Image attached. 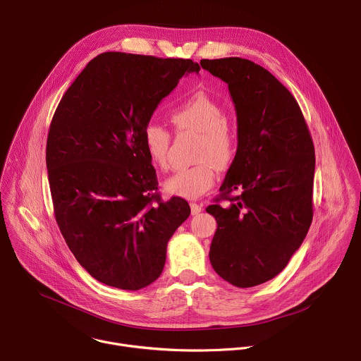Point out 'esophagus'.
I'll return each instance as SVG.
<instances>
[{"instance_id": "esophagus-1", "label": "esophagus", "mask_w": 361, "mask_h": 361, "mask_svg": "<svg viewBox=\"0 0 361 361\" xmlns=\"http://www.w3.org/2000/svg\"><path fill=\"white\" fill-rule=\"evenodd\" d=\"M190 207H191V214H192V216H197V214H200V213L202 212V205H201V204L191 202Z\"/></svg>"}]
</instances>
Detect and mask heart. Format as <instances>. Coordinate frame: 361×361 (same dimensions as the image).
Returning <instances> with one entry per match:
<instances>
[{
  "mask_svg": "<svg viewBox=\"0 0 361 361\" xmlns=\"http://www.w3.org/2000/svg\"><path fill=\"white\" fill-rule=\"evenodd\" d=\"M170 120L178 131L200 135L195 160L188 169H181L164 183V190L177 197L194 200L210 190L216 181V166L226 169L234 160L237 137L227 126L226 110L210 95L195 92L174 109ZM142 142L151 161L160 169L169 163L171 134L157 123H148L142 131Z\"/></svg>",
  "mask_w": 361,
  "mask_h": 361,
  "instance_id": "heart-1",
  "label": "heart"
}]
</instances>
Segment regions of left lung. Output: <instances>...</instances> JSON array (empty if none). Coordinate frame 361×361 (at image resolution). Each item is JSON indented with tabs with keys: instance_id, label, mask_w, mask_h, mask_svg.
<instances>
[{
	"instance_id": "obj_1",
	"label": "left lung",
	"mask_w": 361,
	"mask_h": 361,
	"mask_svg": "<svg viewBox=\"0 0 361 361\" xmlns=\"http://www.w3.org/2000/svg\"><path fill=\"white\" fill-rule=\"evenodd\" d=\"M200 64L227 82L237 113L235 157L207 207L217 221L210 262L230 284L254 287L284 270L310 228L314 144L298 102L266 68L240 57Z\"/></svg>"
}]
</instances>
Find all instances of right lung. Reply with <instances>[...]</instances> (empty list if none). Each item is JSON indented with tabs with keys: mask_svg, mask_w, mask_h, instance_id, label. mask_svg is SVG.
Instances as JSON below:
<instances>
[{
	"mask_svg": "<svg viewBox=\"0 0 361 361\" xmlns=\"http://www.w3.org/2000/svg\"><path fill=\"white\" fill-rule=\"evenodd\" d=\"M192 60L102 53L63 95L51 121L45 161L60 231L99 283L140 290L156 281L167 244L191 210L163 201L144 127Z\"/></svg>",
	"mask_w": 361,
	"mask_h": 361,
	"instance_id": "right-lung-1",
	"label": "right lung"
}]
</instances>
